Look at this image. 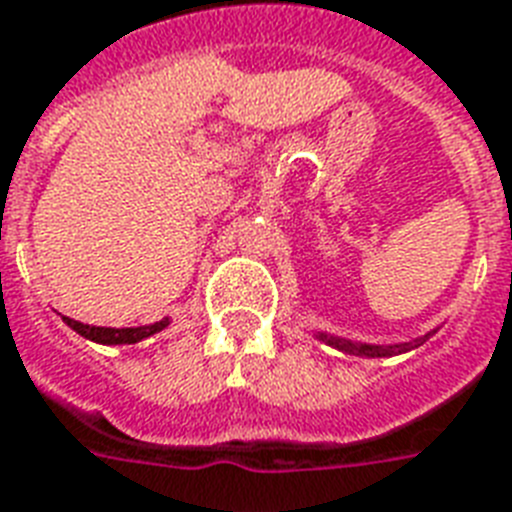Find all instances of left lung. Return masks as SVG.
I'll list each match as a JSON object with an SVG mask.
<instances>
[{"label":"left lung","instance_id":"obj_1","mask_svg":"<svg viewBox=\"0 0 512 512\" xmlns=\"http://www.w3.org/2000/svg\"><path fill=\"white\" fill-rule=\"evenodd\" d=\"M436 329H430L425 332L422 337H414L409 342H390V345H377V342H358V340H348V337H337V335H329V332H313V337L321 342H327L332 348L342 350V353H350V356H361V358H390V356H398V353H409L414 350L417 345H422L425 340L436 335Z\"/></svg>","mask_w":512,"mask_h":512}]
</instances>
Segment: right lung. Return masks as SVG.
<instances>
[{
  "mask_svg": "<svg viewBox=\"0 0 512 512\" xmlns=\"http://www.w3.org/2000/svg\"><path fill=\"white\" fill-rule=\"evenodd\" d=\"M68 327L74 329L76 335H82L84 340L90 342H98V345H135V342L146 340V337L156 335V332H162L172 324V319L162 321H154V324H146V327H124V329H116V327H90V324H82V321H74L63 316Z\"/></svg>",
  "mask_w": 512,
  "mask_h": 512,
  "instance_id": "add662e5",
  "label": "right lung"
}]
</instances>
